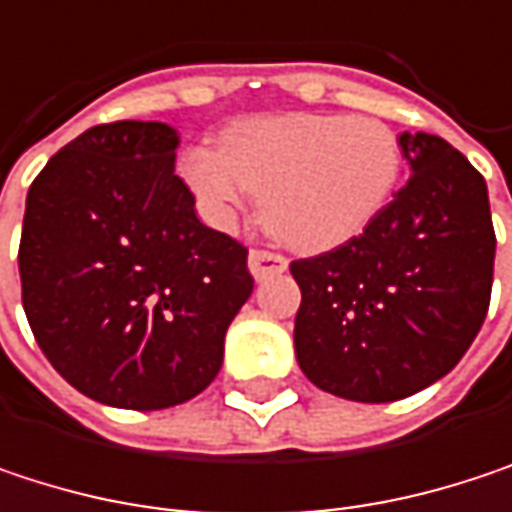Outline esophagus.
Segmentation results:
<instances>
[{"label":"esophagus","instance_id":"obj_1","mask_svg":"<svg viewBox=\"0 0 512 512\" xmlns=\"http://www.w3.org/2000/svg\"><path fill=\"white\" fill-rule=\"evenodd\" d=\"M249 269H252L255 278H269V275H278V272L287 269V257L278 255V252H269V249H252Z\"/></svg>","mask_w":512,"mask_h":512}]
</instances>
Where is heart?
<instances>
[{
  "label": "heart",
  "mask_w": 512,
  "mask_h": 512,
  "mask_svg": "<svg viewBox=\"0 0 512 512\" xmlns=\"http://www.w3.org/2000/svg\"><path fill=\"white\" fill-rule=\"evenodd\" d=\"M400 174L394 130L364 115L252 118L228 127L219 151L195 145L180 156V177L207 219L228 225L252 192L263 228L305 252L335 249L370 228Z\"/></svg>",
  "instance_id": "1"
}]
</instances>
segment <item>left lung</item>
<instances>
[{
  "label": "left lung",
  "mask_w": 512,
  "mask_h": 512,
  "mask_svg": "<svg viewBox=\"0 0 512 512\" xmlns=\"http://www.w3.org/2000/svg\"><path fill=\"white\" fill-rule=\"evenodd\" d=\"M409 180L370 228L299 257L302 373L356 403L403 400L451 373L492 296L495 228L483 174L439 136L403 133Z\"/></svg>",
  "instance_id": "8db88e82"
}]
</instances>
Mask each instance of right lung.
Segmentation results:
<instances>
[{"label":"right lung","instance_id":"1","mask_svg":"<svg viewBox=\"0 0 512 512\" xmlns=\"http://www.w3.org/2000/svg\"><path fill=\"white\" fill-rule=\"evenodd\" d=\"M174 148L168 124H97L26 198L17 260L32 335L76 391L118 409L201 394L255 287L249 249L195 216Z\"/></svg>","mask_w":512,"mask_h":512}]
</instances>
